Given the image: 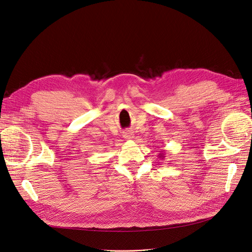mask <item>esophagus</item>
I'll return each mask as SVG.
<instances>
[{
    "mask_svg": "<svg viewBox=\"0 0 252 252\" xmlns=\"http://www.w3.org/2000/svg\"><path fill=\"white\" fill-rule=\"evenodd\" d=\"M123 138L124 139H126V140H131L132 138H133V134L131 133V132H124V134H123Z\"/></svg>",
    "mask_w": 252,
    "mask_h": 252,
    "instance_id": "1",
    "label": "esophagus"
}]
</instances>
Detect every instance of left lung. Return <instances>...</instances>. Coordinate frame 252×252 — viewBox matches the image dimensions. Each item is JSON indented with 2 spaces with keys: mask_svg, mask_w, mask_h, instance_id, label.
Returning <instances> with one entry per match:
<instances>
[{
  "mask_svg": "<svg viewBox=\"0 0 252 252\" xmlns=\"http://www.w3.org/2000/svg\"><path fill=\"white\" fill-rule=\"evenodd\" d=\"M158 158H164V154H163V151H161L158 154Z\"/></svg>",
  "mask_w": 252,
  "mask_h": 252,
  "instance_id": "left-lung-1",
  "label": "left lung"
}]
</instances>
